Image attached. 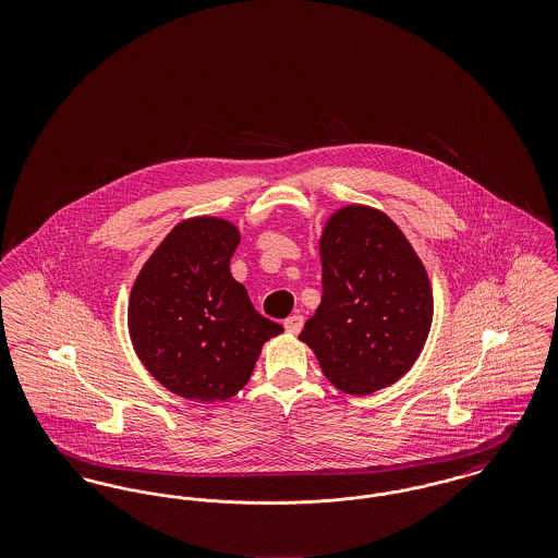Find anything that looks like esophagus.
Instances as JSON below:
<instances>
[{
    "instance_id": "esophagus-1",
    "label": "esophagus",
    "mask_w": 558,
    "mask_h": 558,
    "mask_svg": "<svg viewBox=\"0 0 558 558\" xmlns=\"http://www.w3.org/2000/svg\"><path fill=\"white\" fill-rule=\"evenodd\" d=\"M284 328H287L291 335H299V330L303 328V316L294 314L291 318L284 319Z\"/></svg>"
}]
</instances>
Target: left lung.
Returning <instances> with one entry per match:
<instances>
[{"label":"left lung","instance_id":"obj_1","mask_svg":"<svg viewBox=\"0 0 558 558\" xmlns=\"http://www.w3.org/2000/svg\"><path fill=\"white\" fill-rule=\"evenodd\" d=\"M322 303L299 339L345 393L393 385L425 347L433 294L398 226L371 207L335 213L319 240Z\"/></svg>","mask_w":558,"mask_h":558}]
</instances>
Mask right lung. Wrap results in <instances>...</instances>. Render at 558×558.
Instances as JSON below:
<instances>
[{"instance_id":"right-lung-1","label":"right lung","mask_w":558,"mask_h":558,"mask_svg":"<svg viewBox=\"0 0 558 558\" xmlns=\"http://www.w3.org/2000/svg\"><path fill=\"white\" fill-rule=\"evenodd\" d=\"M239 242V230L223 219H187L160 242L133 284V349L175 396H236L264 343L284 330L264 318L232 278L230 259Z\"/></svg>"}]
</instances>
